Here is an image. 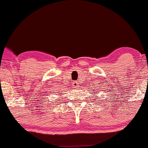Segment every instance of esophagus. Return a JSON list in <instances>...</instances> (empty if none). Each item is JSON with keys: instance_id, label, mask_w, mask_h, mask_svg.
Listing matches in <instances>:
<instances>
[{"instance_id": "1", "label": "esophagus", "mask_w": 148, "mask_h": 148, "mask_svg": "<svg viewBox=\"0 0 148 148\" xmlns=\"http://www.w3.org/2000/svg\"><path fill=\"white\" fill-rule=\"evenodd\" d=\"M73 85L74 88H77V87H78V83H77V81H74L73 83Z\"/></svg>"}]
</instances>
